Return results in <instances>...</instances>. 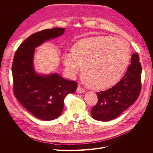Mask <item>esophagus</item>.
I'll list each match as a JSON object with an SVG mask.
<instances>
[{"instance_id":"1","label":"esophagus","mask_w":153,"mask_h":153,"mask_svg":"<svg viewBox=\"0 0 153 153\" xmlns=\"http://www.w3.org/2000/svg\"><path fill=\"white\" fill-rule=\"evenodd\" d=\"M76 92H77V93H78V94L84 93V92H85V90L83 89V88H82L80 85H78L77 89H76Z\"/></svg>"}]
</instances>
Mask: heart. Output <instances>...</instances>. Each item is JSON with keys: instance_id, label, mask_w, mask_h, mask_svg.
<instances>
[{"instance_id": "obj_1", "label": "heart", "mask_w": 153, "mask_h": 153, "mask_svg": "<svg viewBox=\"0 0 153 153\" xmlns=\"http://www.w3.org/2000/svg\"><path fill=\"white\" fill-rule=\"evenodd\" d=\"M130 59L128 45L119 38L98 36L78 41L62 55L68 75L81 71L87 85L94 90L112 87L121 79Z\"/></svg>"}]
</instances>
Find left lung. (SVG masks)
<instances>
[{"label": "left lung", "mask_w": 153, "mask_h": 153, "mask_svg": "<svg viewBox=\"0 0 153 153\" xmlns=\"http://www.w3.org/2000/svg\"><path fill=\"white\" fill-rule=\"evenodd\" d=\"M141 73L139 56L135 52L121 80L110 89L97 93L98 103L91 111L92 118L100 121H111L135 103L141 90Z\"/></svg>", "instance_id": "obj_1"}]
</instances>
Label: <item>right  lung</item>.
<instances>
[{
    "instance_id": "1",
    "label": "right lung",
    "mask_w": 153,
    "mask_h": 153,
    "mask_svg": "<svg viewBox=\"0 0 153 153\" xmlns=\"http://www.w3.org/2000/svg\"><path fill=\"white\" fill-rule=\"evenodd\" d=\"M65 28H53L30 36L18 47L12 65L13 90L16 98L36 118L51 121L58 118L67 94L74 93L77 83L64 79L57 73L41 74L34 66L35 48L62 36Z\"/></svg>"
}]
</instances>
